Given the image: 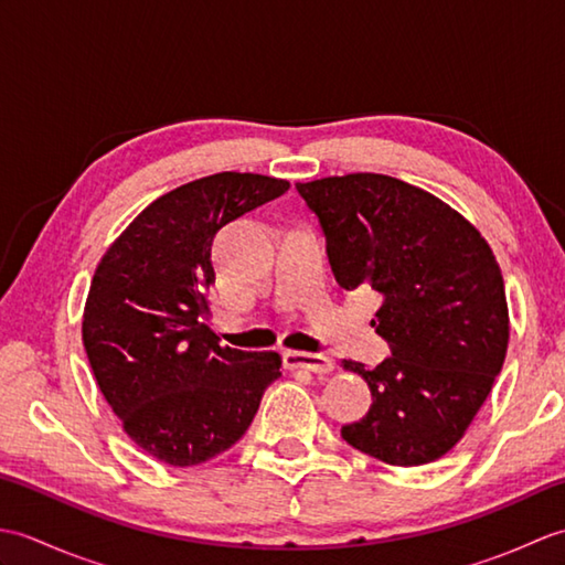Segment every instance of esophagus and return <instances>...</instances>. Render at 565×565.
Here are the masks:
<instances>
[{
	"mask_svg": "<svg viewBox=\"0 0 565 565\" xmlns=\"http://www.w3.org/2000/svg\"><path fill=\"white\" fill-rule=\"evenodd\" d=\"M284 359V366L286 369H306V371H313V374H330L332 371V359L326 354H310V352H294V350H286L281 354Z\"/></svg>",
	"mask_w": 565,
	"mask_h": 565,
	"instance_id": "obj_1",
	"label": "esophagus"
}]
</instances>
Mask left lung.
<instances>
[{"label":"left lung","instance_id":"8db88e82","mask_svg":"<svg viewBox=\"0 0 565 565\" xmlns=\"http://www.w3.org/2000/svg\"><path fill=\"white\" fill-rule=\"evenodd\" d=\"M326 235L334 279L381 294L376 332L391 356L347 362L371 388L369 413L342 427L354 449L423 466L463 437L505 362L510 318L493 249L447 203L386 174L296 184Z\"/></svg>","mask_w":565,"mask_h":565}]
</instances>
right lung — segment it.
<instances>
[{"instance_id": "add662e5", "label": "right lung", "mask_w": 565, "mask_h": 565, "mask_svg": "<svg viewBox=\"0 0 565 565\" xmlns=\"http://www.w3.org/2000/svg\"><path fill=\"white\" fill-rule=\"evenodd\" d=\"M289 186L249 172L189 182L152 201L94 271L82 320L94 379L126 435L162 463L231 449L281 376L276 352L221 347L206 289L215 233Z\"/></svg>"}]
</instances>
